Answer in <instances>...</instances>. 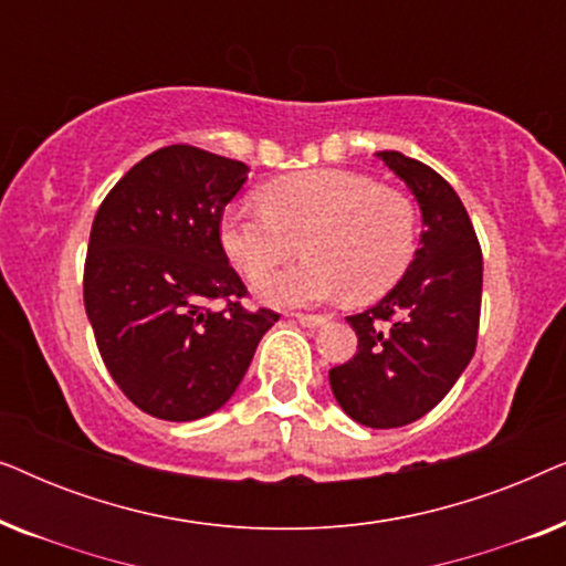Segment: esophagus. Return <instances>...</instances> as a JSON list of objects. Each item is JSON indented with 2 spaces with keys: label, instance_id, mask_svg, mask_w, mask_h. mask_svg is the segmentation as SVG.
<instances>
[{
  "label": "esophagus",
  "instance_id": "1",
  "mask_svg": "<svg viewBox=\"0 0 566 566\" xmlns=\"http://www.w3.org/2000/svg\"><path fill=\"white\" fill-rule=\"evenodd\" d=\"M296 319H298V324H304V327L316 329V327H322V324H327L329 316H324V314H296Z\"/></svg>",
  "mask_w": 566,
  "mask_h": 566
}]
</instances>
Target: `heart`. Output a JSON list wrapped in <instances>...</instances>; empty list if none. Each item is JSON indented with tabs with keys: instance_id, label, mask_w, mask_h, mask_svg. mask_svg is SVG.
<instances>
[{
	"instance_id": "obj_1",
	"label": "heart",
	"mask_w": 566,
	"mask_h": 566,
	"mask_svg": "<svg viewBox=\"0 0 566 566\" xmlns=\"http://www.w3.org/2000/svg\"><path fill=\"white\" fill-rule=\"evenodd\" d=\"M229 260L247 277L290 256L302 239L298 266L254 283L275 306H312L347 296L374 301L405 275L415 254L412 200L389 185L347 169H308L262 188V206L231 203L219 223Z\"/></svg>"
}]
</instances>
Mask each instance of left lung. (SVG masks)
I'll return each mask as SVG.
<instances>
[{
    "label": "left lung",
    "mask_w": 566,
    "mask_h": 566,
    "mask_svg": "<svg viewBox=\"0 0 566 566\" xmlns=\"http://www.w3.org/2000/svg\"><path fill=\"white\" fill-rule=\"evenodd\" d=\"M376 157L412 190L424 231L401 281L376 306L347 316L358 353L329 370V384L355 422L386 430L428 415L474 358L482 247L436 169L399 151Z\"/></svg>",
    "instance_id": "8db88e82"
}]
</instances>
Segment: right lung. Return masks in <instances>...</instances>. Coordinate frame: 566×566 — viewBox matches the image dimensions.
Returning <instances> with one entry per match:
<instances>
[{"label":"right lung","instance_id":"obj_1","mask_svg":"<svg viewBox=\"0 0 566 566\" xmlns=\"http://www.w3.org/2000/svg\"><path fill=\"white\" fill-rule=\"evenodd\" d=\"M250 167L172 144L128 169L97 208L84 262V308L118 389L146 415L190 422L231 399L270 308L247 312V289L219 223ZM228 301L223 310L207 306Z\"/></svg>","mask_w":566,"mask_h":566}]
</instances>
